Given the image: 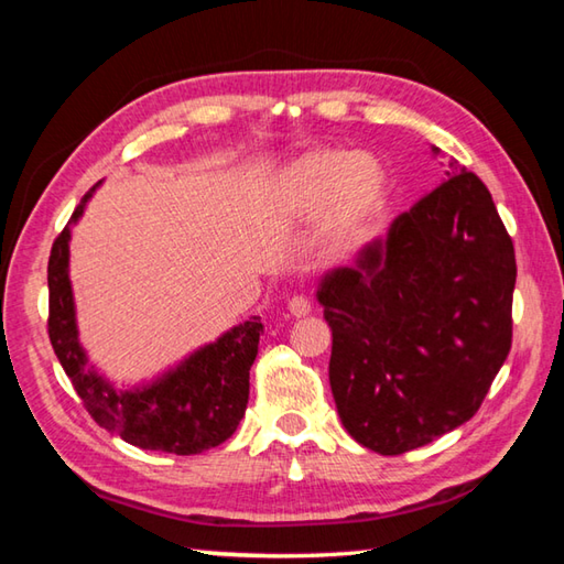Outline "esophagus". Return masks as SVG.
Segmentation results:
<instances>
[{"label":"esophagus","instance_id":"1","mask_svg":"<svg viewBox=\"0 0 564 564\" xmlns=\"http://www.w3.org/2000/svg\"><path fill=\"white\" fill-rule=\"evenodd\" d=\"M289 311L295 317H305L313 311V301L308 299V295H293V299L289 301Z\"/></svg>","mask_w":564,"mask_h":564}]
</instances>
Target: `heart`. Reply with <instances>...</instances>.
Wrapping results in <instances>:
<instances>
[{
    "instance_id": "heart-1",
    "label": "heart",
    "mask_w": 564,
    "mask_h": 564,
    "mask_svg": "<svg viewBox=\"0 0 564 564\" xmlns=\"http://www.w3.org/2000/svg\"><path fill=\"white\" fill-rule=\"evenodd\" d=\"M387 170L380 160L352 150L321 148L285 167L271 192V214L279 224H303L325 214L330 231H347L380 207Z\"/></svg>"
}]
</instances>
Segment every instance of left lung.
Here are the masks:
<instances>
[{"label": "left lung", "instance_id": "1", "mask_svg": "<svg viewBox=\"0 0 564 564\" xmlns=\"http://www.w3.org/2000/svg\"><path fill=\"white\" fill-rule=\"evenodd\" d=\"M452 171L317 291L337 414L382 456L468 422L513 340V239L486 184Z\"/></svg>", "mask_w": 564, "mask_h": 564}]
</instances>
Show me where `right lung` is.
<instances>
[{"label":"right lung","mask_w":564,"mask_h":564,"mask_svg":"<svg viewBox=\"0 0 564 564\" xmlns=\"http://www.w3.org/2000/svg\"><path fill=\"white\" fill-rule=\"evenodd\" d=\"M96 189V187H94ZM90 189L70 214L48 256V340L68 375L86 412L108 432L145 452L177 456L202 454L237 432L249 404V370L263 335L261 317L241 323L217 343L202 347L177 370L148 387L116 392L88 367L78 343L74 293L68 281L70 224L80 214Z\"/></svg>","instance_id":"obj_1"}]
</instances>
